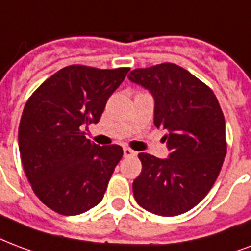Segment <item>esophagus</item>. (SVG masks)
<instances>
[{
	"instance_id": "obj_1",
	"label": "esophagus",
	"mask_w": 251,
	"mask_h": 251,
	"mask_svg": "<svg viewBox=\"0 0 251 251\" xmlns=\"http://www.w3.org/2000/svg\"><path fill=\"white\" fill-rule=\"evenodd\" d=\"M124 155H125V157H135V155H137V151L131 150L130 148H124Z\"/></svg>"
}]
</instances>
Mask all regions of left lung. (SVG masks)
<instances>
[{"label": "left lung", "instance_id": "obj_1", "mask_svg": "<svg viewBox=\"0 0 251 251\" xmlns=\"http://www.w3.org/2000/svg\"><path fill=\"white\" fill-rule=\"evenodd\" d=\"M129 79L154 97V125L170 150L161 159L140 153L142 172L133 182L137 203L162 217L186 213L214 185L226 155L225 117L207 85L170 62L134 69Z\"/></svg>", "mask_w": 251, "mask_h": 251}]
</instances>
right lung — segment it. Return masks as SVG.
Masks as SVG:
<instances>
[{
    "label": "right lung",
    "mask_w": 251,
    "mask_h": 251,
    "mask_svg": "<svg viewBox=\"0 0 251 251\" xmlns=\"http://www.w3.org/2000/svg\"><path fill=\"white\" fill-rule=\"evenodd\" d=\"M130 69L70 65L46 79L27 100L18 146L27 181L49 209L77 215L98 205L124 150L85 137Z\"/></svg>",
    "instance_id": "add662e5"
}]
</instances>
